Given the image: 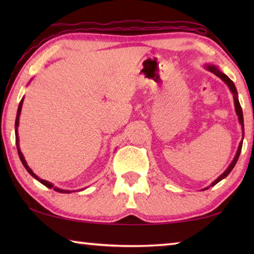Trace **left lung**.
Wrapping results in <instances>:
<instances>
[{"label":"left lung","instance_id":"obj_1","mask_svg":"<svg viewBox=\"0 0 254 254\" xmlns=\"http://www.w3.org/2000/svg\"><path fill=\"white\" fill-rule=\"evenodd\" d=\"M206 69L207 70H209L210 72H213V74H215L216 75L217 77H220V78L224 81V83L229 86V88H230V91L232 92V94H233V98H234V106H235V111H236V114H238V117H239V122H240V124H241V127H242V134H243V136H244V121H243V112H242V109H241V105H240V102H239V98H238V92H236V88H235V85H234V83L233 81H232L229 77H227L225 74H223V72L218 69V68L216 67V66H213V65H206ZM242 143H243V139H242V141H241L240 142V144H239V149H238V151H236V154H235V157H234V159H233V161L231 162V165L229 166V168H227L224 173H223L220 177H218L216 180H214V182L212 183V185H210V186H215V185H216L218 182H221L222 179H224L227 175H229L231 171H232V169L234 168V166H235V163L238 162V159H239V157H240V153H241V149H242ZM205 189H208V187H206ZM205 189H203V190H205Z\"/></svg>","mask_w":254,"mask_h":254}]
</instances>
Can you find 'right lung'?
Returning <instances> with one entry per match:
<instances>
[{"mask_svg":"<svg viewBox=\"0 0 254 254\" xmlns=\"http://www.w3.org/2000/svg\"><path fill=\"white\" fill-rule=\"evenodd\" d=\"M22 104H23V98L22 100H21V102H20V104H19V107H18V113H16V119H15V141H16V148H18V153H19V157H20V160H21V162H22V165L24 166V168L27 169V171L28 173L32 176L33 178H36L38 182H40L42 185H45L46 187H48V188H53L54 190H56V191H58V192H62V194H69V192H71L70 190H65V189H60V188H58V187H55L53 184L51 183H49V182H47V180H44V179H41V178H39L38 177V176L33 173V171L30 169V167L27 165V161H25V159H24V157H23V154H22V152H21V150H20V147H19V136H18V127H19V118H20V114H21V109H22ZM81 190V189H80Z\"/></svg>","mask_w":254,"mask_h":254,"instance_id":"add662e5","label":"right lung"}]
</instances>
